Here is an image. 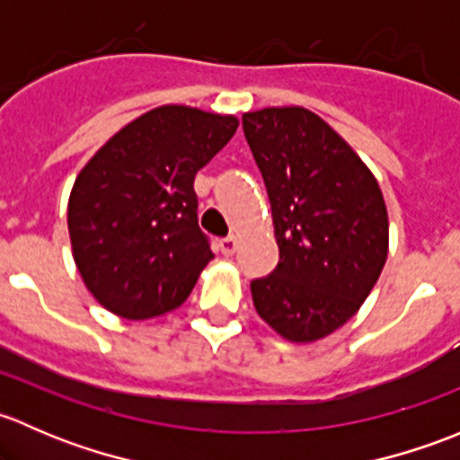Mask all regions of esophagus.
Here are the masks:
<instances>
[{"label": "esophagus", "instance_id": "34e87169", "mask_svg": "<svg viewBox=\"0 0 460 460\" xmlns=\"http://www.w3.org/2000/svg\"><path fill=\"white\" fill-rule=\"evenodd\" d=\"M217 247H220L222 256H234L235 249H238V240H235L234 235H229V238H222L220 243H217Z\"/></svg>", "mask_w": 460, "mask_h": 460}]
</instances>
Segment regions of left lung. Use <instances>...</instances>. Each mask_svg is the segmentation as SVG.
<instances>
[{
    "label": "left lung",
    "mask_w": 460,
    "mask_h": 460,
    "mask_svg": "<svg viewBox=\"0 0 460 460\" xmlns=\"http://www.w3.org/2000/svg\"><path fill=\"white\" fill-rule=\"evenodd\" d=\"M280 260L252 282L258 316L285 341L314 342L347 323L387 260L378 180L323 118L303 106L243 115Z\"/></svg>",
    "instance_id": "1"
}]
</instances>
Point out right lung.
<instances>
[{
	"label": "right lung",
	"instance_id": "1",
	"mask_svg": "<svg viewBox=\"0 0 460 460\" xmlns=\"http://www.w3.org/2000/svg\"><path fill=\"white\" fill-rule=\"evenodd\" d=\"M235 128V115L157 106L86 162L68 198V235L77 271L102 307L146 320L189 298L213 260L193 180Z\"/></svg>",
	"mask_w": 460,
	"mask_h": 460
}]
</instances>
